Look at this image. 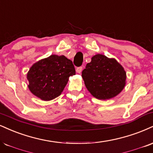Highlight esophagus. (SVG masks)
I'll list each match as a JSON object with an SVG mask.
<instances>
[{"label": "esophagus", "mask_w": 153, "mask_h": 153, "mask_svg": "<svg viewBox=\"0 0 153 153\" xmlns=\"http://www.w3.org/2000/svg\"><path fill=\"white\" fill-rule=\"evenodd\" d=\"M82 67H78L76 68V72L78 73H80L82 72Z\"/></svg>", "instance_id": "1"}]
</instances>
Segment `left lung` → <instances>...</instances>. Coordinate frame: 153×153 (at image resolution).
<instances>
[{
    "label": "left lung",
    "mask_w": 153,
    "mask_h": 153,
    "mask_svg": "<svg viewBox=\"0 0 153 153\" xmlns=\"http://www.w3.org/2000/svg\"><path fill=\"white\" fill-rule=\"evenodd\" d=\"M85 85L99 100H108L120 93L126 85V72L115 58L96 54L82 72Z\"/></svg>",
    "instance_id": "obj_1"
}]
</instances>
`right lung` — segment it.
Segmentation results:
<instances>
[{"label":"right lung","mask_w":153,"mask_h":153,"mask_svg":"<svg viewBox=\"0 0 153 153\" xmlns=\"http://www.w3.org/2000/svg\"><path fill=\"white\" fill-rule=\"evenodd\" d=\"M75 75L73 62L64 56L51 55L30 67L27 73L31 93L40 100L49 101L61 95L69 77Z\"/></svg>","instance_id":"add662e5"}]
</instances>
